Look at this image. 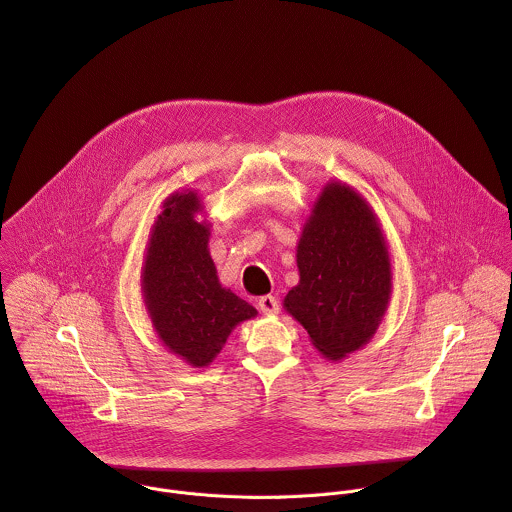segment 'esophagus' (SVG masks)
Instances as JSON below:
<instances>
[{
    "mask_svg": "<svg viewBox=\"0 0 512 512\" xmlns=\"http://www.w3.org/2000/svg\"><path fill=\"white\" fill-rule=\"evenodd\" d=\"M257 306L263 314H277L279 312V302L273 296H261Z\"/></svg>",
    "mask_w": 512,
    "mask_h": 512,
    "instance_id": "34e87169",
    "label": "esophagus"
}]
</instances>
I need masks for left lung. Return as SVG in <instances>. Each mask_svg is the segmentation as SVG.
Segmentation results:
<instances>
[{"instance_id": "obj_1", "label": "left lung", "mask_w": 512, "mask_h": 512, "mask_svg": "<svg viewBox=\"0 0 512 512\" xmlns=\"http://www.w3.org/2000/svg\"><path fill=\"white\" fill-rule=\"evenodd\" d=\"M300 283L285 310L330 360L367 344L391 298V261L375 214L354 190L332 182L298 243Z\"/></svg>"}]
</instances>
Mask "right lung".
Returning a JSON list of instances; mask_svg holds the SVG:
<instances>
[{
  "mask_svg": "<svg viewBox=\"0 0 512 512\" xmlns=\"http://www.w3.org/2000/svg\"><path fill=\"white\" fill-rule=\"evenodd\" d=\"M194 192L174 194L152 229L143 263V298L160 340L192 367H206L231 330L257 314L218 283L208 227L196 223Z\"/></svg>",
  "mask_w": 512,
  "mask_h": 512,
  "instance_id": "1",
  "label": "right lung"
}]
</instances>
